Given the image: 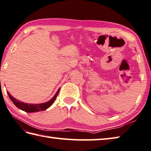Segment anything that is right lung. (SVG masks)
<instances>
[{
	"instance_id": "add662e5",
	"label": "right lung",
	"mask_w": 151,
	"mask_h": 151,
	"mask_svg": "<svg viewBox=\"0 0 151 151\" xmlns=\"http://www.w3.org/2000/svg\"><path fill=\"white\" fill-rule=\"evenodd\" d=\"M60 88H59L54 96L49 101L43 103H39V104H30V103H26L24 102L20 101L18 99H17L15 98V97H14L8 92V91L7 93L9 97H10V99H11V101L13 102L14 104L16 105L17 108H19L21 110H22L23 111L27 112V113H35V112L44 111L49 108L55 100L56 97H57L59 93V91H60Z\"/></svg>"
}]
</instances>
